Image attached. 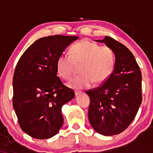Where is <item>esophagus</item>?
Masks as SVG:
<instances>
[{
	"label": "esophagus",
	"instance_id": "esophagus-1",
	"mask_svg": "<svg viewBox=\"0 0 153 153\" xmlns=\"http://www.w3.org/2000/svg\"><path fill=\"white\" fill-rule=\"evenodd\" d=\"M82 94V91H75V96H78V95Z\"/></svg>",
	"mask_w": 153,
	"mask_h": 153
}]
</instances>
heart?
I'll return each mask as SVG.
<instances>
[{
  "label": "heart",
  "mask_w": 153,
  "mask_h": 153,
  "mask_svg": "<svg viewBox=\"0 0 153 153\" xmlns=\"http://www.w3.org/2000/svg\"><path fill=\"white\" fill-rule=\"evenodd\" d=\"M81 63V74L71 79L68 85L71 88L82 89L89 87L93 82L105 81L115 68L116 57L110 47L101 46L92 42L81 41L73 45L70 54L62 53L57 59V71L65 80L72 77L75 65Z\"/></svg>",
  "instance_id": "heart-1"
}]
</instances>
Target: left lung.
<instances>
[{"label":"left lung","mask_w":153,"mask_h":153,"mask_svg":"<svg viewBox=\"0 0 153 153\" xmlns=\"http://www.w3.org/2000/svg\"><path fill=\"white\" fill-rule=\"evenodd\" d=\"M96 42L105 43L115 54L112 74L99 86L90 89L88 119L91 126L105 136L122 132L132 122L142 103V73L127 47L110 36Z\"/></svg>","instance_id":"8db88e82"}]
</instances>
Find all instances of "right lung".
Returning a JSON list of instances; mask_svg holds the SVG:
<instances>
[{"label": "right lung", "instance_id": "1", "mask_svg": "<svg viewBox=\"0 0 153 153\" xmlns=\"http://www.w3.org/2000/svg\"><path fill=\"white\" fill-rule=\"evenodd\" d=\"M78 36L40 38L21 56L13 78V106L19 124L36 139H48L63 124L61 108L74 98L73 90L57 76V59Z\"/></svg>", "mask_w": 153, "mask_h": 153}]
</instances>
